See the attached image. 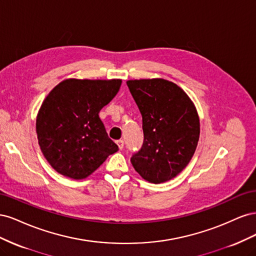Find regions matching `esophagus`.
<instances>
[{
    "label": "esophagus",
    "instance_id": "esophagus-1",
    "mask_svg": "<svg viewBox=\"0 0 256 256\" xmlns=\"http://www.w3.org/2000/svg\"><path fill=\"white\" fill-rule=\"evenodd\" d=\"M116 144H118L120 150L124 148V141L122 140H118V141H116Z\"/></svg>",
    "mask_w": 256,
    "mask_h": 256
}]
</instances>
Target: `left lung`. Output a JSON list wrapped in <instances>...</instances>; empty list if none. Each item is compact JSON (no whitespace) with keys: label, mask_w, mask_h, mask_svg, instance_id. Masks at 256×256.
Returning <instances> with one entry per match:
<instances>
[{"label":"left lung","mask_w":256,"mask_h":256,"mask_svg":"<svg viewBox=\"0 0 256 256\" xmlns=\"http://www.w3.org/2000/svg\"><path fill=\"white\" fill-rule=\"evenodd\" d=\"M142 115L144 142L131 157L136 171L152 184L171 180L188 166L200 138L196 108L186 92L166 79L128 80Z\"/></svg>","instance_id":"left-lung-1"}]
</instances>
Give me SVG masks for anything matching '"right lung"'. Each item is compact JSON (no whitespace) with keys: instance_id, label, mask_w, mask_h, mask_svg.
<instances>
[{"instance_id":"add662e5","label":"right lung","mask_w":256,"mask_h":256,"mask_svg":"<svg viewBox=\"0 0 256 256\" xmlns=\"http://www.w3.org/2000/svg\"><path fill=\"white\" fill-rule=\"evenodd\" d=\"M120 79H66L42 102L36 118L40 150L56 171L84 180L118 150L99 112L118 94Z\"/></svg>"}]
</instances>
